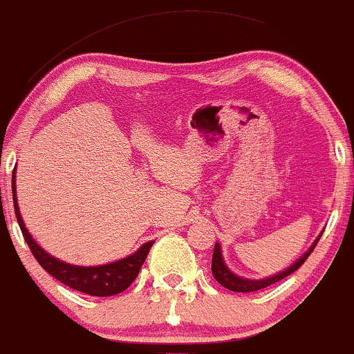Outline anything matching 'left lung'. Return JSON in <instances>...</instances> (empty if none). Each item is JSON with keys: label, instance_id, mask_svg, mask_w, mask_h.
I'll return each instance as SVG.
<instances>
[{"label": "left lung", "instance_id": "left-lung-1", "mask_svg": "<svg viewBox=\"0 0 354 354\" xmlns=\"http://www.w3.org/2000/svg\"><path fill=\"white\" fill-rule=\"evenodd\" d=\"M320 235H322V233H320ZM320 235L313 240V243L308 247L307 252H305L304 256L298 257L297 261L290 266V268L283 269V271H279V272H276V274L268 276V278H262V279L242 278V276H236L235 272H232L230 268L225 264L223 254H221V245L216 242L214 243V250H213V261H211V271H213L214 279H216L221 286H225L227 290H230V291H236V293H250V291L262 290V288H268V286L274 285V283L281 281V279H285L286 276H290L291 272L297 271V269L300 268L305 261H307V257L310 256L312 250L315 249Z\"/></svg>", "mask_w": 354, "mask_h": 354}]
</instances>
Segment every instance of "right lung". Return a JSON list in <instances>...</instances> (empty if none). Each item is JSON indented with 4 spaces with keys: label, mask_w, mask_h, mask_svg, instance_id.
<instances>
[{
    "label": "right lung",
    "mask_w": 354,
    "mask_h": 354,
    "mask_svg": "<svg viewBox=\"0 0 354 354\" xmlns=\"http://www.w3.org/2000/svg\"><path fill=\"white\" fill-rule=\"evenodd\" d=\"M15 170L12 177V191H13V206H15V214H17L18 225H20V230L24 233V239L27 242V245L30 247L32 254L37 259L39 264L49 272L53 278H56L57 281H61L63 285L76 291H82V293L92 295V297H112V295L122 293L131 283L136 279L138 272H140L141 266H143L145 259H147L148 252H150V247L153 242L143 243L140 249L136 250L131 256L119 259V261L109 262V264L102 266H73L68 262L61 261L50 256L49 252L42 249L37 242L34 240V236L30 235V232L27 230L24 223V218L20 214V207H18L17 201V184H15Z\"/></svg>",
    "instance_id": "1"
}]
</instances>
